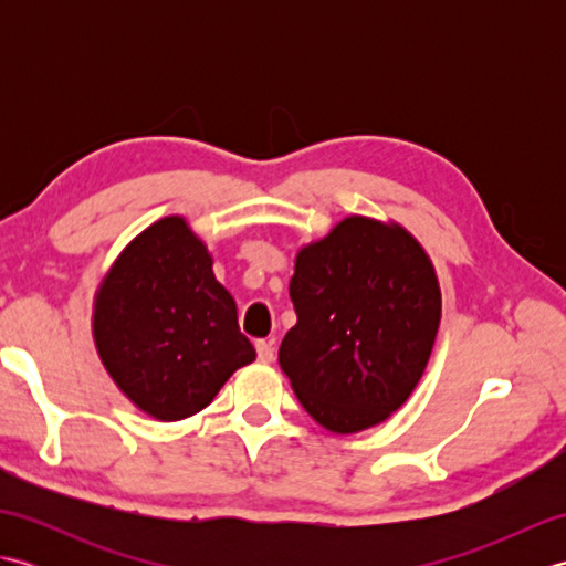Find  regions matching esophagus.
<instances>
[{"mask_svg":"<svg viewBox=\"0 0 566 566\" xmlns=\"http://www.w3.org/2000/svg\"><path fill=\"white\" fill-rule=\"evenodd\" d=\"M255 350H258L260 363H264V365L272 363V359H274V340H258Z\"/></svg>","mask_w":566,"mask_h":566,"instance_id":"1","label":"esophagus"}]
</instances>
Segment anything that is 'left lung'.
Listing matches in <instances>:
<instances>
[{
  "instance_id": "8db88e82",
  "label": "left lung",
  "mask_w": 566,
  "mask_h": 566,
  "mask_svg": "<svg viewBox=\"0 0 566 566\" xmlns=\"http://www.w3.org/2000/svg\"><path fill=\"white\" fill-rule=\"evenodd\" d=\"M296 326L280 367L306 413L338 436L387 420L426 371L440 326L428 252L399 223L347 216L298 250Z\"/></svg>"
}]
</instances>
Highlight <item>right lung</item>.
<instances>
[{"label": "right lung", "instance_id": "right-lung-1", "mask_svg": "<svg viewBox=\"0 0 566 566\" xmlns=\"http://www.w3.org/2000/svg\"><path fill=\"white\" fill-rule=\"evenodd\" d=\"M211 264L182 216H167L130 240L94 296L102 365L143 413L165 423L199 413L255 359Z\"/></svg>", "mask_w": 566, "mask_h": 566}]
</instances>
